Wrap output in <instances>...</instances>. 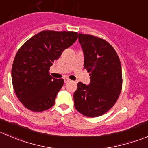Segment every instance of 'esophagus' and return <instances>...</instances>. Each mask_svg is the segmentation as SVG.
I'll return each mask as SVG.
<instances>
[{"label": "esophagus", "mask_w": 148, "mask_h": 148, "mask_svg": "<svg viewBox=\"0 0 148 148\" xmlns=\"http://www.w3.org/2000/svg\"><path fill=\"white\" fill-rule=\"evenodd\" d=\"M70 81V79L69 78H64V82L65 83H66V82H69Z\"/></svg>", "instance_id": "esophagus-1"}]
</instances>
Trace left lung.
I'll use <instances>...</instances> for the list:
<instances>
[{
	"label": "left lung",
	"instance_id": "1",
	"mask_svg": "<svg viewBox=\"0 0 148 148\" xmlns=\"http://www.w3.org/2000/svg\"><path fill=\"white\" fill-rule=\"evenodd\" d=\"M84 69L90 72L88 85L79 82L74 93V107L83 115H102L114 106L122 89V69L118 54L104 39L79 34Z\"/></svg>",
	"mask_w": 148,
	"mask_h": 148
}]
</instances>
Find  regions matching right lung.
I'll return each mask as SVG.
<instances>
[{
  "label": "right lung",
  "instance_id": "right-lung-1",
  "mask_svg": "<svg viewBox=\"0 0 148 148\" xmlns=\"http://www.w3.org/2000/svg\"><path fill=\"white\" fill-rule=\"evenodd\" d=\"M77 38V32L42 30L18 50L12 65V84L16 97L26 108L42 112L54 105L64 80L52 78L49 68Z\"/></svg>",
  "mask_w": 148,
  "mask_h": 148
}]
</instances>
